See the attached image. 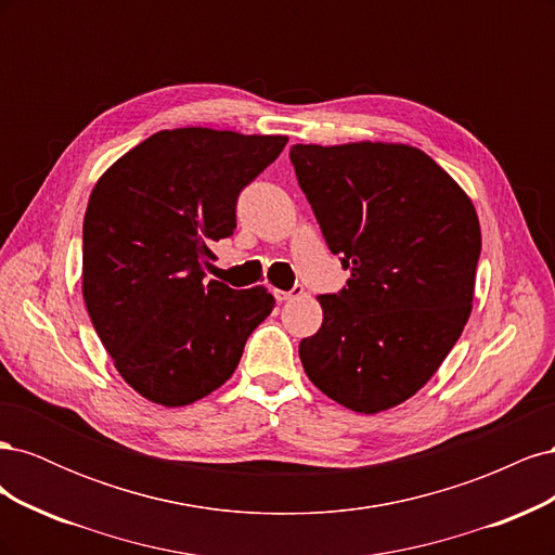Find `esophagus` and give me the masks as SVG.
I'll return each instance as SVG.
<instances>
[{"label":"esophagus","instance_id":"obj_1","mask_svg":"<svg viewBox=\"0 0 555 555\" xmlns=\"http://www.w3.org/2000/svg\"><path fill=\"white\" fill-rule=\"evenodd\" d=\"M304 292H306V289H304V284H294V287H292L289 292L273 289V296L280 300V304H284V300H289V298H294V296H300Z\"/></svg>","mask_w":555,"mask_h":555}]
</instances>
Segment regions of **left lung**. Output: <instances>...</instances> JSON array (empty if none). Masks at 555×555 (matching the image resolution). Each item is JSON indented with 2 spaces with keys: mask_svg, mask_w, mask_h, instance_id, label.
I'll return each mask as SVG.
<instances>
[{
  "mask_svg": "<svg viewBox=\"0 0 555 555\" xmlns=\"http://www.w3.org/2000/svg\"><path fill=\"white\" fill-rule=\"evenodd\" d=\"M324 241L351 273L322 294L324 322L298 345L314 386L373 414L414 396L473 310L481 231L473 201L422 150L292 145Z\"/></svg>",
  "mask_w": 555,
  "mask_h": 555,
  "instance_id": "obj_1",
  "label": "left lung"
}]
</instances>
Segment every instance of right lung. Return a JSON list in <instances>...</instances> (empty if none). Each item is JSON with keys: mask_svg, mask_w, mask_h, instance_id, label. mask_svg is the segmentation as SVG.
<instances>
[{"mask_svg": "<svg viewBox=\"0 0 555 555\" xmlns=\"http://www.w3.org/2000/svg\"><path fill=\"white\" fill-rule=\"evenodd\" d=\"M287 137L171 129L145 139L94 184L82 220V298L117 373L180 408L238 367L275 308L263 287L204 282L210 245L233 236L241 192Z\"/></svg>", "mask_w": 555, "mask_h": 555, "instance_id": "add662e5", "label": "right lung"}]
</instances>
